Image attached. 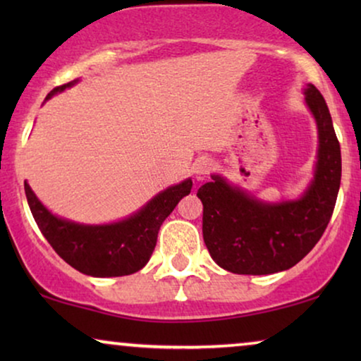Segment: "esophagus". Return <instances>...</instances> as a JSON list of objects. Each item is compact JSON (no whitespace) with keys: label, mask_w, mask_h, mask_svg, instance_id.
I'll list each match as a JSON object with an SVG mask.
<instances>
[{"label":"esophagus","mask_w":361,"mask_h":361,"mask_svg":"<svg viewBox=\"0 0 361 361\" xmlns=\"http://www.w3.org/2000/svg\"><path fill=\"white\" fill-rule=\"evenodd\" d=\"M192 169H194V172H195L197 176H205V174H209L212 169H214V161H212L210 157L202 156V157H199V159L194 162Z\"/></svg>","instance_id":"1"}]
</instances>
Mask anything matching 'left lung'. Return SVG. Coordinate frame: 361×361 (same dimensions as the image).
Here are the masks:
<instances>
[{"label": "left lung", "instance_id": "8db88e82", "mask_svg": "<svg viewBox=\"0 0 361 361\" xmlns=\"http://www.w3.org/2000/svg\"><path fill=\"white\" fill-rule=\"evenodd\" d=\"M319 130L314 180L298 200L264 204L212 176L197 192L204 205L202 233L216 264L235 274H273L293 268L317 245L337 202L342 156L332 116L314 85L304 92Z\"/></svg>", "mask_w": 361, "mask_h": 361}]
</instances>
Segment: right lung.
Instances as JSON below:
<instances>
[{
  "label": "right lung",
  "mask_w": 361,
  "mask_h": 361,
  "mask_svg": "<svg viewBox=\"0 0 361 361\" xmlns=\"http://www.w3.org/2000/svg\"><path fill=\"white\" fill-rule=\"evenodd\" d=\"M77 82L56 87L49 92L46 100ZM190 189L192 180L187 179L159 192L140 212L125 220L110 225H80L52 215L24 182L29 209L49 245L72 268L95 278L128 276L145 268L154 251L162 221L182 197L190 194Z\"/></svg>",
  "instance_id": "right-lung-1"
}]
</instances>
